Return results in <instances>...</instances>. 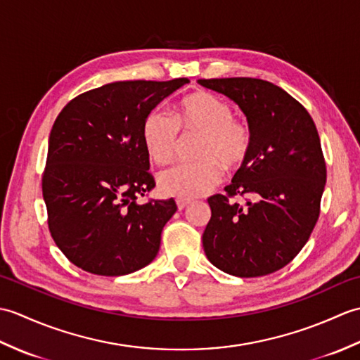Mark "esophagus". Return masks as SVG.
<instances>
[{"label":"esophagus","instance_id":"esophagus-1","mask_svg":"<svg viewBox=\"0 0 360 360\" xmlns=\"http://www.w3.org/2000/svg\"><path fill=\"white\" fill-rule=\"evenodd\" d=\"M188 204H190L188 200H181V198H178V200H176V205H178L179 210H184Z\"/></svg>","mask_w":360,"mask_h":360}]
</instances>
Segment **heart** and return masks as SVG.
I'll return each instance as SVG.
<instances>
[{"label": "heart", "instance_id": "obj_1", "mask_svg": "<svg viewBox=\"0 0 360 360\" xmlns=\"http://www.w3.org/2000/svg\"><path fill=\"white\" fill-rule=\"evenodd\" d=\"M179 129L184 134H202L196 148L198 162L176 165L159 176L160 192L181 200L209 193L223 178L220 167L226 172L238 170L246 164L254 145L248 122L235 117L231 103L205 91L182 98L176 106L174 119L160 110L147 114L142 142L153 162L167 165L176 158Z\"/></svg>", "mask_w": 360, "mask_h": 360}]
</instances>
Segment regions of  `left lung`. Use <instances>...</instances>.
I'll list each match as a JSON object with an SVG mask.
<instances>
[{"label": "left lung", "instance_id": "8db88e82", "mask_svg": "<svg viewBox=\"0 0 360 360\" xmlns=\"http://www.w3.org/2000/svg\"><path fill=\"white\" fill-rule=\"evenodd\" d=\"M246 114L254 136L250 156L226 195L207 202L202 233L209 262L235 277H262L292 262L319 215L326 164L314 120L304 106L271 82L250 77L201 79ZM247 198L244 205L230 200Z\"/></svg>", "mask_w": 360, "mask_h": 360}]
</instances>
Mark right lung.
<instances>
[{"mask_svg": "<svg viewBox=\"0 0 360 360\" xmlns=\"http://www.w3.org/2000/svg\"><path fill=\"white\" fill-rule=\"evenodd\" d=\"M114 82L68 103L53 122L41 179L49 232L80 269L119 277L150 264L173 200L137 202L155 188L142 142L147 114L187 85Z\"/></svg>", "mask_w": 360, "mask_h": 360, "instance_id": "1", "label": "right lung"}]
</instances>
